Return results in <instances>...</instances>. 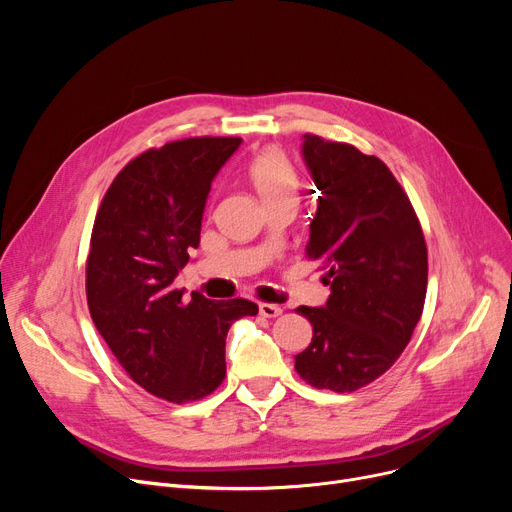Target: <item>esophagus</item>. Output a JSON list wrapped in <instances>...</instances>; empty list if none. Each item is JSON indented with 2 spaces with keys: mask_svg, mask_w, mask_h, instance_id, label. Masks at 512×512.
I'll list each match as a JSON object with an SVG mask.
<instances>
[{
  "mask_svg": "<svg viewBox=\"0 0 512 512\" xmlns=\"http://www.w3.org/2000/svg\"><path fill=\"white\" fill-rule=\"evenodd\" d=\"M259 313L263 317H278V315H282V307H278L274 303H261L259 305Z\"/></svg>",
  "mask_w": 512,
  "mask_h": 512,
  "instance_id": "1",
  "label": "esophagus"
}]
</instances>
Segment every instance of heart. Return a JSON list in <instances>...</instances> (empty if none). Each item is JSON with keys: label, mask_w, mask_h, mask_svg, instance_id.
Here are the masks:
<instances>
[{"label": "heart", "mask_w": 512, "mask_h": 512, "mask_svg": "<svg viewBox=\"0 0 512 512\" xmlns=\"http://www.w3.org/2000/svg\"><path fill=\"white\" fill-rule=\"evenodd\" d=\"M249 180L265 205L294 199L297 201L299 180L290 159L280 149L261 151L249 166Z\"/></svg>", "instance_id": "b5f03b06"}]
</instances>
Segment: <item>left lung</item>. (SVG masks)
<instances>
[{
	"label": "left lung",
	"mask_w": 512,
	"mask_h": 512,
	"mask_svg": "<svg viewBox=\"0 0 512 512\" xmlns=\"http://www.w3.org/2000/svg\"><path fill=\"white\" fill-rule=\"evenodd\" d=\"M303 157L321 193L305 251L332 294L324 307L297 309L313 338L294 369L319 390L355 392L386 373L413 336L427 247L407 193L382 159L317 134L303 137Z\"/></svg>",
	"instance_id": "1"
}]
</instances>
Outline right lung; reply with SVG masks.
I'll use <instances>...</instances> for the list:
<instances>
[{"instance_id": "add662e5", "label": "right lung", "mask_w": 512, "mask_h": 512, "mask_svg": "<svg viewBox=\"0 0 512 512\" xmlns=\"http://www.w3.org/2000/svg\"><path fill=\"white\" fill-rule=\"evenodd\" d=\"M238 137H195L134 157L95 215L87 303L97 332L132 382L176 405L211 394L226 378V336L257 315L247 299L188 303L172 282L199 247L211 180Z\"/></svg>"}]
</instances>
